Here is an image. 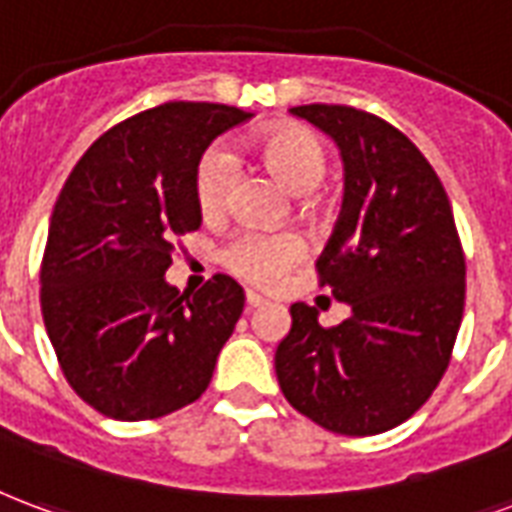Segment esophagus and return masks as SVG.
<instances>
[{"label":"esophagus","mask_w":512,"mask_h":512,"mask_svg":"<svg viewBox=\"0 0 512 512\" xmlns=\"http://www.w3.org/2000/svg\"><path fill=\"white\" fill-rule=\"evenodd\" d=\"M268 301L266 298H263V295H257V293H252V290H246V306H249V309H257V306H266Z\"/></svg>","instance_id":"34e87169"}]
</instances>
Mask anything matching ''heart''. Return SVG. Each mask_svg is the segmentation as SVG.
<instances>
[{
    "instance_id": "heart-1",
    "label": "heart",
    "mask_w": 512,
    "mask_h": 512,
    "mask_svg": "<svg viewBox=\"0 0 512 512\" xmlns=\"http://www.w3.org/2000/svg\"><path fill=\"white\" fill-rule=\"evenodd\" d=\"M257 162L293 195L304 198L306 208H317L314 189L328 170L325 140L304 124H276L246 140ZM236 184V160L222 146H208L195 165V203L206 219L227 211ZM306 246L298 233H238L227 241L225 266L249 285L271 287L304 260Z\"/></svg>"
}]
</instances>
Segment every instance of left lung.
Returning <instances> with one entry per match:
<instances>
[{
  "label": "left lung",
  "instance_id": "1",
  "mask_svg": "<svg viewBox=\"0 0 512 512\" xmlns=\"http://www.w3.org/2000/svg\"><path fill=\"white\" fill-rule=\"evenodd\" d=\"M293 113L342 149V214L314 266L352 317L325 328L314 306H290L276 377L317 426L372 437L412 418L448 369L467 293L464 249L448 192L404 132L350 105Z\"/></svg>",
  "mask_w": 512,
  "mask_h": 512
}]
</instances>
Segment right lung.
<instances>
[{
	"label": "right lung",
	"mask_w": 512,
	"mask_h": 512,
	"mask_svg": "<svg viewBox=\"0 0 512 512\" xmlns=\"http://www.w3.org/2000/svg\"><path fill=\"white\" fill-rule=\"evenodd\" d=\"M252 113L165 102L86 149L56 198L40 306L64 380L113 420H154L203 396L244 290L214 274L195 295L165 282L179 238L200 227L195 165Z\"/></svg>",
	"instance_id": "obj_1"
}]
</instances>
